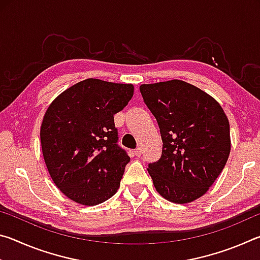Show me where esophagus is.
Masks as SVG:
<instances>
[{
  "instance_id": "esophagus-1",
  "label": "esophagus",
  "mask_w": 260,
  "mask_h": 260,
  "mask_svg": "<svg viewBox=\"0 0 260 260\" xmlns=\"http://www.w3.org/2000/svg\"><path fill=\"white\" fill-rule=\"evenodd\" d=\"M134 153H135L136 157H140L141 156V149L140 148H136L135 150H134Z\"/></svg>"
}]
</instances>
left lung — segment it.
Instances as JSON below:
<instances>
[{"label":"left lung","instance_id":"left-lung-1","mask_svg":"<svg viewBox=\"0 0 260 260\" xmlns=\"http://www.w3.org/2000/svg\"><path fill=\"white\" fill-rule=\"evenodd\" d=\"M160 129L162 151L148 172L157 192L187 204L209 190L231 152L230 121L221 105L199 87L173 80L140 86Z\"/></svg>","mask_w":260,"mask_h":260}]
</instances>
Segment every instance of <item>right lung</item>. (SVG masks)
Here are the masks:
<instances>
[{
	"label": "right lung",
	"mask_w": 260,
	"mask_h": 260,
	"mask_svg": "<svg viewBox=\"0 0 260 260\" xmlns=\"http://www.w3.org/2000/svg\"><path fill=\"white\" fill-rule=\"evenodd\" d=\"M133 94L132 83L89 78L48 107L40 129L42 155L52 181L68 199L91 206L117 192L129 157L117 144L113 114Z\"/></svg>",
	"instance_id": "right-lung-1"
}]
</instances>
